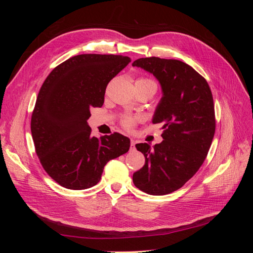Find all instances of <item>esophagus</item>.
Returning <instances> with one entry per match:
<instances>
[{
	"instance_id": "obj_1",
	"label": "esophagus",
	"mask_w": 253,
	"mask_h": 253,
	"mask_svg": "<svg viewBox=\"0 0 253 253\" xmlns=\"http://www.w3.org/2000/svg\"><path fill=\"white\" fill-rule=\"evenodd\" d=\"M135 144H136V141L134 139H131V150L135 149Z\"/></svg>"
}]
</instances>
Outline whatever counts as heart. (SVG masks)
Listing matches in <instances>:
<instances>
[{"label":"heart","mask_w":253,"mask_h":253,"mask_svg":"<svg viewBox=\"0 0 253 253\" xmlns=\"http://www.w3.org/2000/svg\"><path fill=\"white\" fill-rule=\"evenodd\" d=\"M137 82L140 83H148V84H155L154 81H152L151 79L148 78H141L137 80ZM121 124L126 128H131L134 125H135V118L131 117V116H126L121 119Z\"/></svg>","instance_id":"heart-1"}]
</instances>
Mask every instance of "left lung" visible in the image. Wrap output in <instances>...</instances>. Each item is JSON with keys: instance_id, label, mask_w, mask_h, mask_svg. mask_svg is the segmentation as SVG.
Instances as JSON below:
<instances>
[{"instance_id": "8db88e82", "label": "left lung", "mask_w": 253, "mask_h": 253, "mask_svg": "<svg viewBox=\"0 0 253 253\" xmlns=\"http://www.w3.org/2000/svg\"><path fill=\"white\" fill-rule=\"evenodd\" d=\"M133 66L147 71L159 81L163 97L153 124L163 125V141L136 148L145 157L144 166L133 174L134 185L151 195H166L193 177L208 154L215 114L208 82L185 62L158 57L140 58Z\"/></svg>"}]
</instances>
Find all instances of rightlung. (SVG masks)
Masks as SVG:
<instances>
[{
    "mask_svg": "<svg viewBox=\"0 0 253 253\" xmlns=\"http://www.w3.org/2000/svg\"><path fill=\"white\" fill-rule=\"evenodd\" d=\"M131 62L116 55L84 53L64 61L45 79L32 115L30 129L43 169L60 186L93 187L104 166L129 149L119 133L90 135V110L101 108L109 82Z\"/></svg>",
    "mask_w": 253,
    "mask_h": 253,
    "instance_id": "obj_1",
    "label": "right lung"
}]
</instances>
